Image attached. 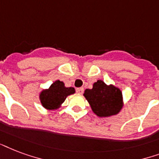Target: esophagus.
I'll return each mask as SVG.
<instances>
[{
	"instance_id": "obj_1",
	"label": "esophagus",
	"mask_w": 159,
	"mask_h": 159,
	"mask_svg": "<svg viewBox=\"0 0 159 159\" xmlns=\"http://www.w3.org/2000/svg\"><path fill=\"white\" fill-rule=\"evenodd\" d=\"M76 92H77V93H79V94H82L84 92V88L76 89Z\"/></svg>"
}]
</instances>
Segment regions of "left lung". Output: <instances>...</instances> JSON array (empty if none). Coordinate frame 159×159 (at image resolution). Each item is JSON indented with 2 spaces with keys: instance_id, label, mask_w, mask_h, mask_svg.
<instances>
[{
  "instance_id": "left-lung-1",
  "label": "left lung",
  "mask_w": 159,
  "mask_h": 159,
  "mask_svg": "<svg viewBox=\"0 0 159 159\" xmlns=\"http://www.w3.org/2000/svg\"><path fill=\"white\" fill-rule=\"evenodd\" d=\"M84 96L92 111L99 118L116 115L124 107L121 89L113 84H106L101 80L94 82L91 89H86Z\"/></svg>"
}]
</instances>
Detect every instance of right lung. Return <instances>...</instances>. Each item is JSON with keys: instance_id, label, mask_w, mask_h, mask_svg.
I'll return each mask as SVG.
<instances>
[{"instance_id": "right-lung-1", "label": "right lung", "mask_w": 159, "mask_h": 159, "mask_svg": "<svg viewBox=\"0 0 159 159\" xmlns=\"http://www.w3.org/2000/svg\"><path fill=\"white\" fill-rule=\"evenodd\" d=\"M75 93L73 87H66L65 83L60 80H55L48 89L40 92L39 99L40 104L47 110H56L62 106L69 95Z\"/></svg>"}]
</instances>
